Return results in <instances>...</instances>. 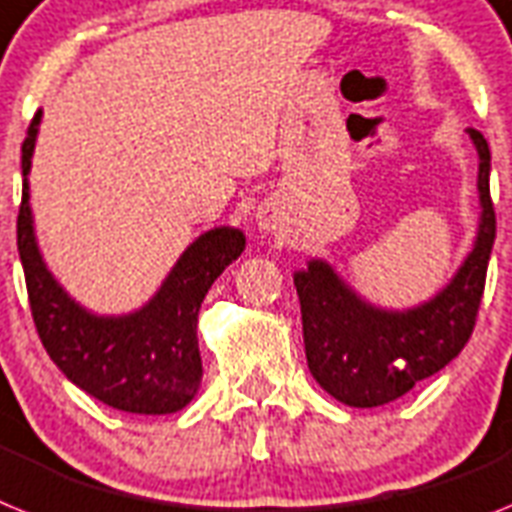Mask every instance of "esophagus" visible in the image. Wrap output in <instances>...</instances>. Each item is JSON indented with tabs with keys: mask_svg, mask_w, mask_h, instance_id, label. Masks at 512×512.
I'll list each match as a JSON object with an SVG mask.
<instances>
[{
	"mask_svg": "<svg viewBox=\"0 0 512 512\" xmlns=\"http://www.w3.org/2000/svg\"><path fill=\"white\" fill-rule=\"evenodd\" d=\"M256 219H259L261 227H272L274 225V217L269 214V211H259V217H256Z\"/></svg>",
	"mask_w": 512,
	"mask_h": 512,
	"instance_id": "34e87169",
	"label": "esophagus"
}]
</instances>
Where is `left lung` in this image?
<instances>
[{"mask_svg":"<svg viewBox=\"0 0 512 512\" xmlns=\"http://www.w3.org/2000/svg\"><path fill=\"white\" fill-rule=\"evenodd\" d=\"M468 135L479 151V235L450 285L432 301L387 311L358 298L327 261L311 259L308 269L295 272L308 369L340 403L377 408L403 398L421 379L445 369L474 332L497 219L487 138L474 128Z\"/></svg>","mask_w":512,"mask_h":512,"instance_id":"8db88e82","label":"left lung"}]
</instances>
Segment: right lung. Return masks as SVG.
<instances>
[{"instance_id": "1", "label": "right lung", "mask_w": 512, "mask_h": 512, "mask_svg": "<svg viewBox=\"0 0 512 512\" xmlns=\"http://www.w3.org/2000/svg\"><path fill=\"white\" fill-rule=\"evenodd\" d=\"M41 112L23 141V201L18 251L36 332L73 384L117 411L162 416L193 400L204 377L198 353V308L225 266L246 248L235 227H214L193 240L149 303L128 316H96L75 303L46 269L36 246L28 172Z\"/></svg>"}]
</instances>
